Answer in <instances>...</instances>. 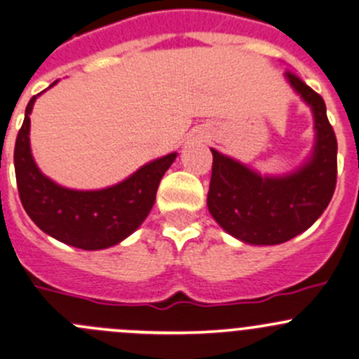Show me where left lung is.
Returning a JSON list of instances; mask_svg holds the SVG:
<instances>
[{"mask_svg":"<svg viewBox=\"0 0 359 359\" xmlns=\"http://www.w3.org/2000/svg\"><path fill=\"white\" fill-rule=\"evenodd\" d=\"M295 93L311 107L316 140L308 162L285 176H261L212 152L207 207L226 233L252 245H276L308 230L330 204L337 183V138L323 98L287 70Z\"/></svg>","mask_w":359,"mask_h":359,"instance_id":"obj_1","label":"left lung"}]
</instances>
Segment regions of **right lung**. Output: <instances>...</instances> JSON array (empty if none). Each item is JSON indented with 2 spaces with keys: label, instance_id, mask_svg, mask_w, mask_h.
Segmentation results:
<instances>
[{
  "label": "right lung",
  "instance_id": "1",
  "mask_svg": "<svg viewBox=\"0 0 359 359\" xmlns=\"http://www.w3.org/2000/svg\"><path fill=\"white\" fill-rule=\"evenodd\" d=\"M55 84L57 81L51 86ZM39 95L27 103L13 152L18 195L25 212L39 230L67 245L83 250L117 245L138 230L149 216L158 183L175 162L176 154L155 158L129 178L102 190H72L60 187L39 171L31 154L29 116Z\"/></svg>",
  "mask_w": 359,
  "mask_h": 359
}]
</instances>
